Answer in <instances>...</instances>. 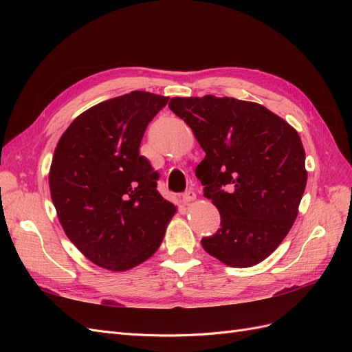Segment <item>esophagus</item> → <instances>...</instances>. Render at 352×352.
<instances>
[{
  "instance_id": "34e87169",
  "label": "esophagus",
  "mask_w": 352,
  "mask_h": 352,
  "mask_svg": "<svg viewBox=\"0 0 352 352\" xmlns=\"http://www.w3.org/2000/svg\"><path fill=\"white\" fill-rule=\"evenodd\" d=\"M197 198V194L194 192L192 189H188L186 192H184V195H182V201L185 202V204H189L190 201H194Z\"/></svg>"
}]
</instances>
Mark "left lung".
<instances>
[{
    "label": "left lung",
    "mask_w": 352,
    "mask_h": 352,
    "mask_svg": "<svg viewBox=\"0 0 352 352\" xmlns=\"http://www.w3.org/2000/svg\"><path fill=\"white\" fill-rule=\"evenodd\" d=\"M168 107L192 129L206 157L195 175L220 212L202 238L210 255L251 267L279 247L298 216L307 185L301 138L261 104L229 97H175Z\"/></svg>",
    "instance_id": "8db88e82"
}]
</instances>
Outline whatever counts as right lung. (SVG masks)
Here are the masks:
<instances>
[{
    "label": "right lung",
    "mask_w": 352,
    "mask_h": 352,
    "mask_svg": "<svg viewBox=\"0 0 352 352\" xmlns=\"http://www.w3.org/2000/svg\"><path fill=\"white\" fill-rule=\"evenodd\" d=\"M168 97L132 91L94 105L61 135L50 168L52 204L67 238L100 267L124 272L163 242L176 212L140 155L148 123Z\"/></svg>",
    "instance_id": "1"
}]
</instances>
